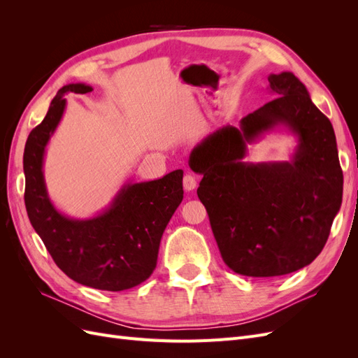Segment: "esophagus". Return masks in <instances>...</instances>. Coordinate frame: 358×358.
<instances>
[{
  "mask_svg": "<svg viewBox=\"0 0 358 358\" xmlns=\"http://www.w3.org/2000/svg\"><path fill=\"white\" fill-rule=\"evenodd\" d=\"M182 183H183V188H185L187 191H192L194 188L197 187V178L191 175V173H188V175L183 176Z\"/></svg>",
  "mask_w": 358,
  "mask_h": 358,
  "instance_id": "esophagus-1",
  "label": "esophagus"
}]
</instances>
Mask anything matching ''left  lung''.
I'll use <instances>...</instances> for the list:
<instances>
[{
    "instance_id": "8db88e82",
    "label": "left lung",
    "mask_w": 358,
    "mask_h": 358,
    "mask_svg": "<svg viewBox=\"0 0 358 358\" xmlns=\"http://www.w3.org/2000/svg\"><path fill=\"white\" fill-rule=\"evenodd\" d=\"M278 99L227 125L192 149L204 204L224 263L233 272L270 278L310 264L326 245L342 204L343 175L329 117L294 74L268 76ZM276 124L299 137L291 162L245 163V145Z\"/></svg>"
}]
</instances>
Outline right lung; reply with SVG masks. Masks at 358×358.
Wrapping results in <instances>:
<instances>
[{
	"instance_id": "1",
	"label": "right lung",
	"mask_w": 358,
	"mask_h": 358,
	"mask_svg": "<svg viewBox=\"0 0 358 358\" xmlns=\"http://www.w3.org/2000/svg\"><path fill=\"white\" fill-rule=\"evenodd\" d=\"M91 91L85 83L64 86L41 124L29 133L24 152V199L31 225L64 273L86 287L124 291L154 272L162 233L183 199V171L124 185L110 208L94 218L71 220L59 213L43 178L45 148L66 109L64 94Z\"/></svg>"
}]
</instances>
